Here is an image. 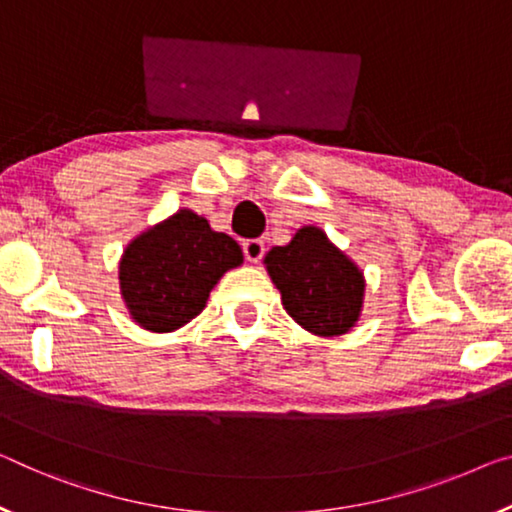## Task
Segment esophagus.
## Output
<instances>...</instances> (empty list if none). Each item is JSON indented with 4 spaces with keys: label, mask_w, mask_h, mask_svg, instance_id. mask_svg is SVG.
I'll list each match as a JSON object with an SVG mask.
<instances>
[{
    "label": "esophagus",
    "mask_w": 512,
    "mask_h": 512,
    "mask_svg": "<svg viewBox=\"0 0 512 512\" xmlns=\"http://www.w3.org/2000/svg\"><path fill=\"white\" fill-rule=\"evenodd\" d=\"M242 251H245L249 263H258L265 254V245L263 240H247L245 245H242Z\"/></svg>",
    "instance_id": "esophagus-1"
}]
</instances>
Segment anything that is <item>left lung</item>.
Here are the masks:
<instances>
[{
	"mask_svg": "<svg viewBox=\"0 0 512 512\" xmlns=\"http://www.w3.org/2000/svg\"><path fill=\"white\" fill-rule=\"evenodd\" d=\"M263 263L283 309L306 332L334 338L359 322L364 272L318 226H302L288 245L267 251Z\"/></svg>",
	"mask_w": 512,
	"mask_h": 512,
	"instance_id": "obj_1",
	"label": "left lung"
}]
</instances>
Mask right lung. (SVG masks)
Masks as SVG:
<instances>
[{
  "instance_id": "1",
  "label": "right lung",
  "mask_w": 512,
  "mask_h": 512,
  "mask_svg": "<svg viewBox=\"0 0 512 512\" xmlns=\"http://www.w3.org/2000/svg\"><path fill=\"white\" fill-rule=\"evenodd\" d=\"M242 261L231 235L212 231L206 217L180 208L123 249L121 300L146 332H176L206 309L210 290Z\"/></svg>"
}]
</instances>
